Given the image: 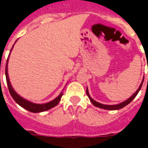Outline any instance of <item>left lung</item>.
<instances>
[{
    "label": "left lung",
    "instance_id": "8db88e82",
    "mask_svg": "<svg viewBox=\"0 0 148 148\" xmlns=\"http://www.w3.org/2000/svg\"><path fill=\"white\" fill-rule=\"evenodd\" d=\"M143 81H144V79H143V81H142V82H141V84H140V85L139 86V88H138V90H136L135 93H134L132 96H131V97H129L127 100H126V101H123V102L118 103V104H114V105H108V104H103V103H99V102H97L96 101H95V100H94L92 97H90V95H89V91H88V88H87V90H86V93H87V95H88V97H89V99H90V101H91V103H92L95 106V107L102 108V109H105V110H119V109H121V108H123L126 105L129 104V103H131V101H133L134 99V97L137 96V95L138 94V92L140 91V88H141V87H142Z\"/></svg>",
    "mask_w": 148,
    "mask_h": 148
}]
</instances>
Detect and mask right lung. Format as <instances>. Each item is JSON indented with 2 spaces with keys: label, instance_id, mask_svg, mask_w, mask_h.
Returning <instances> with one entry per match:
<instances>
[{
  "label": "right lung",
  "instance_id": "add662e5",
  "mask_svg": "<svg viewBox=\"0 0 148 148\" xmlns=\"http://www.w3.org/2000/svg\"><path fill=\"white\" fill-rule=\"evenodd\" d=\"M17 42V40L15 41ZM14 45H13L12 48L10 50V53L12 51L13 47H14ZM10 56V54H9ZM9 56H8V60H7V64H6V68H5V75H6V81H7V84H8V90H9V92H10L11 97H13V99L16 101V103H18L21 107H22L24 109H26L30 112L32 113H40L43 112V111H46V110L51 109L53 107H55L56 105H58V103L60 102V98L62 97L63 92H61L60 95H58V97H56L55 99H53V101H50V102H47V103H35L31 102V101H29L26 99L23 98L21 96H20L18 94H17L13 88L11 84H10V81L9 80V76H8V60H9ZM63 91V90H62Z\"/></svg>",
  "mask_w": 148,
  "mask_h": 148
}]
</instances>
